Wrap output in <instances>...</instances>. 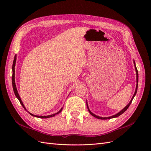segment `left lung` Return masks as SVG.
<instances>
[{
	"instance_id": "8db88e82",
	"label": "left lung",
	"mask_w": 151,
	"mask_h": 151,
	"mask_svg": "<svg viewBox=\"0 0 151 151\" xmlns=\"http://www.w3.org/2000/svg\"><path fill=\"white\" fill-rule=\"evenodd\" d=\"M134 65H135V69H136V80H137V85H136V91H135V93H134V95H133V97H132V99H131V101H130V102L129 103V104H128L127 106H126L124 107V108H123V110H122L121 111H120L119 112L118 114H115V115H113V116H111V117H99V116H97V115H95V114H93L92 113V112L89 110V108H88V104H87V106H88V111H89V113H90L93 116V117H96V118H97V119H111V118H114V117H118V116H119V115H121L122 114H123L124 112L126 111L128 108H129V107L130 106V104H131V102H132V100H133V99H134V96L136 95V93H137V83H138V71H137V67H136V65H135V62H134Z\"/></svg>"
}]
</instances>
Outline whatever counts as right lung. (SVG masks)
<instances>
[{"label": "right lung", "mask_w": 151, "mask_h": 151, "mask_svg": "<svg viewBox=\"0 0 151 151\" xmlns=\"http://www.w3.org/2000/svg\"><path fill=\"white\" fill-rule=\"evenodd\" d=\"M15 62H16V56H15V57H14V62H13V65H12V70H13V74H12V86H13V89H14V93H15V96H16V97H17V98L18 99V100L19 101V102H20L21 104L22 105V106L24 108V109L25 110L27 111V109L25 108L23 103H22V101H21V99L20 97H19V93H18V92H17V88H16V86H15ZM62 108L61 109V110H60L58 112V113H56V114H52V115H46V116H42V115H35L32 114L31 113H30V112H28V111H28V113H29L31 115H32V116L36 117H39V118H44V119H45V118H49V117H51L55 116V115H56V114H59L60 112L62 111Z\"/></svg>", "instance_id": "1"}]
</instances>
